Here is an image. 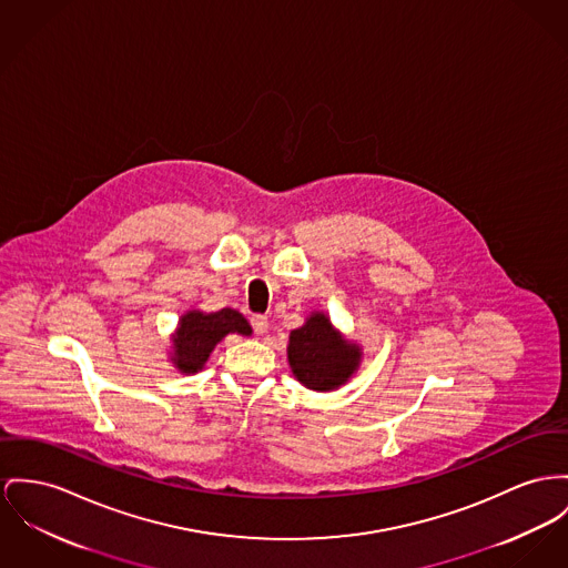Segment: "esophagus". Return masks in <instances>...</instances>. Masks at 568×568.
I'll return each mask as SVG.
<instances>
[{"label": "esophagus", "mask_w": 568, "mask_h": 568, "mask_svg": "<svg viewBox=\"0 0 568 568\" xmlns=\"http://www.w3.org/2000/svg\"><path fill=\"white\" fill-rule=\"evenodd\" d=\"M252 327H254V332H256L258 336L266 334V329H268V321H266V316H263V314L252 316Z\"/></svg>", "instance_id": "34e87169"}]
</instances>
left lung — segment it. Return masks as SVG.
<instances>
[{"label":"left lung","mask_w":568,"mask_h":568,"mask_svg":"<svg viewBox=\"0 0 568 568\" xmlns=\"http://www.w3.org/2000/svg\"><path fill=\"white\" fill-rule=\"evenodd\" d=\"M288 366L303 387L312 392L341 389L359 371L364 351L332 323L329 314L314 310L302 327L288 336Z\"/></svg>","instance_id":"left-lung-1"}]
</instances>
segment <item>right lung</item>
Segmentation results:
<instances>
[{"label": "right lung", "mask_w": 568, "mask_h": 568, "mask_svg": "<svg viewBox=\"0 0 568 568\" xmlns=\"http://www.w3.org/2000/svg\"><path fill=\"white\" fill-rule=\"evenodd\" d=\"M227 334L252 336V327L245 316L232 307L220 312H204L197 307L187 310L176 329L170 334V353L168 359L183 375L200 373L213 348L226 338Z\"/></svg>", "instance_id": "obj_1"}]
</instances>
